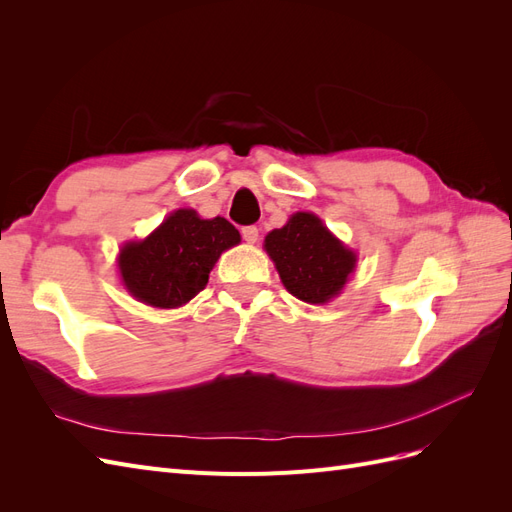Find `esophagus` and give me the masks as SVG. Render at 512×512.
Wrapping results in <instances>:
<instances>
[{
    "mask_svg": "<svg viewBox=\"0 0 512 512\" xmlns=\"http://www.w3.org/2000/svg\"><path fill=\"white\" fill-rule=\"evenodd\" d=\"M241 235L247 243H256L258 241V228L256 226H245V228H241Z\"/></svg>",
    "mask_w": 512,
    "mask_h": 512,
    "instance_id": "obj_1",
    "label": "esophagus"
}]
</instances>
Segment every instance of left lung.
I'll return each mask as SVG.
<instances>
[{
  "instance_id": "obj_1",
  "label": "left lung",
  "mask_w": 512,
  "mask_h": 512,
  "mask_svg": "<svg viewBox=\"0 0 512 512\" xmlns=\"http://www.w3.org/2000/svg\"><path fill=\"white\" fill-rule=\"evenodd\" d=\"M265 250L286 290L305 303L322 305L337 297L356 267V254L314 213L299 211L286 226L271 230Z\"/></svg>"
}]
</instances>
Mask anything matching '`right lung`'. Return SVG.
I'll use <instances>...</instances> for the list:
<instances>
[{
	"instance_id": "1",
	"label": "right lung",
	"mask_w": 512,
	"mask_h": 512,
	"mask_svg": "<svg viewBox=\"0 0 512 512\" xmlns=\"http://www.w3.org/2000/svg\"><path fill=\"white\" fill-rule=\"evenodd\" d=\"M239 241V230L228 220H203L194 209H179L147 239L121 247V282L145 305L181 307L207 286L220 254Z\"/></svg>"
}]
</instances>
